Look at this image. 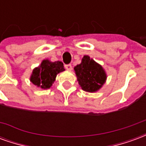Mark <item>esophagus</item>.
<instances>
[{
    "instance_id": "esophagus-1",
    "label": "esophagus",
    "mask_w": 146,
    "mask_h": 146,
    "mask_svg": "<svg viewBox=\"0 0 146 146\" xmlns=\"http://www.w3.org/2000/svg\"><path fill=\"white\" fill-rule=\"evenodd\" d=\"M65 68L67 70H72V65H70V64H68V65H65Z\"/></svg>"
}]
</instances>
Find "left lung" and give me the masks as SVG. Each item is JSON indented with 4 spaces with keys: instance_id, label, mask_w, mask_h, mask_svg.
Returning a JSON list of instances; mask_svg holds the SVG:
<instances>
[{
    "instance_id": "1",
    "label": "left lung",
    "mask_w": 146,
    "mask_h": 146,
    "mask_svg": "<svg viewBox=\"0 0 146 146\" xmlns=\"http://www.w3.org/2000/svg\"><path fill=\"white\" fill-rule=\"evenodd\" d=\"M77 81L81 88L88 92H96L104 84L107 76L101 65L88 55H84L81 63L74 67Z\"/></svg>"
}]
</instances>
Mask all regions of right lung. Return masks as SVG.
I'll return each mask as SVG.
<instances>
[{
	"mask_svg": "<svg viewBox=\"0 0 146 146\" xmlns=\"http://www.w3.org/2000/svg\"><path fill=\"white\" fill-rule=\"evenodd\" d=\"M63 63L57 61L52 62L48 59L42 61L41 64L33 70L30 81L42 89H48L52 86L58 73L63 72Z\"/></svg>",
	"mask_w": 146,
	"mask_h": 146,
	"instance_id": "add662e5",
	"label": "right lung"
}]
</instances>
